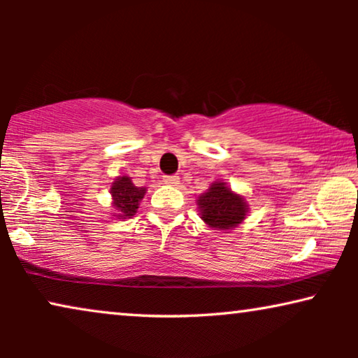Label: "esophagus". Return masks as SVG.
<instances>
[{"label": "esophagus", "mask_w": 358, "mask_h": 358, "mask_svg": "<svg viewBox=\"0 0 358 358\" xmlns=\"http://www.w3.org/2000/svg\"><path fill=\"white\" fill-rule=\"evenodd\" d=\"M179 182H180L179 176H166L164 178V184H168V185H178Z\"/></svg>", "instance_id": "34e87169"}]
</instances>
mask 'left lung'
Here are the masks:
<instances>
[{
  "label": "left lung",
  "instance_id": "obj_1",
  "mask_svg": "<svg viewBox=\"0 0 358 358\" xmlns=\"http://www.w3.org/2000/svg\"><path fill=\"white\" fill-rule=\"evenodd\" d=\"M200 218L213 229L236 228L243 223L249 212L246 199L243 195L234 194L227 182L217 180L210 185L207 192L202 194L197 200Z\"/></svg>",
  "mask_w": 358,
  "mask_h": 358
}]
</instances>
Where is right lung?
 <instances>
[{
    "label": "right lung",
    "mask_w": 358,
    "mask_h": 358,
    "mask_svg": "<svg viewBox=\"0 0 358 358\" xmlns=\"http://www.w3.org/2000/svg\"><path fill=\"white\" fill-rule=\"evenodd\" d=\"M146 189L136 187L129 176H120L110 185V195L114 200L117 218H131L136 213L140 200L145 197Z\"/></svg>",
    "instance_id": "right-lung-1"
}]
</instances>
